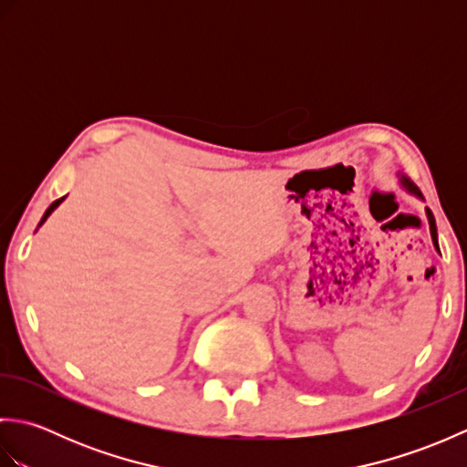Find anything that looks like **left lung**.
<instances>
[{"mask_svg":"<svg viewBox=\"0 0 467 467\" xmlns=\"http://www.w3.org/2000/svg\"><path fill=\"white\" fill-rule=\"evenodd\" d=\"M403 184L410 188L411 192H415L418 196H421V192L418 191V188H415L410 181H403ZM428 218H430V228H431V239H433V244H435V249L440 251V246H438V231H435V218H433V214H431V211H428Z\"/></svg>","mask_w":467,"mask_h":467,"instance_id":"left-lung-1","label":"left lung"}]
</instances>
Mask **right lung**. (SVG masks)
<instances>
[{"label":"right lung","mask_w":467,"mask_h":467,"mask_svg":"<svg viewBox=\"0 0 467 467\" xmlns=\"http://www.w3.org/2000/svg\"><path fill=\"white\" fill-rule=\"evenodd\" d=\"M62 201H64V198H57V201H54V202H52V204H49V208H47V211H46V214H44V216H42V223H44V221H46V218H47V216H49V214H52V211H54V208H56V206H57V204H59V202H62ZM42 223H39V224H42Z\"/></svg>","instance_id":"obj_1"}]
</instances>
